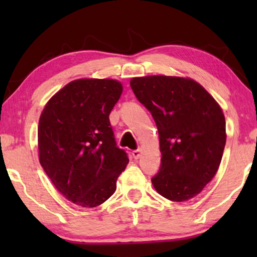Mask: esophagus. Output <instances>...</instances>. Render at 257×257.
I'll list each match as a JSON object with an SVG mask.
<instances>
[{"instance_id":"esophagus-1","label":"esophagus","mask_w":257,"mask_h":257,"mask_svg":"<svg viewBox=\"0 0 257 257\" xmlns=\"http://www.w3.org/2000/svg\"><path fill=\"white\" fill-rule=\"evenodd\" d=\"M132 156L135 159H139L140 156H142V150H135L132 151Z\"/></svg>"}]
</instances>
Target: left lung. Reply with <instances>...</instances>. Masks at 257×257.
<instances>
[{
  "instance_id": "obj_1",
  "label": "left lung",
  "mask_w": 257,
  "mask_h": 257,
  "mask_svg": "<svg viewBox=\"0 0 257 257\" xmlns=\"http://www.w3.org/2000/svg\"><path fill=\"white\" fill-rule=\"evenodd\" d=\"M159 132L161 166L156 191L172 201L194 198L219 170L226 145L222 108L201 84L188 77L144 76L130 80Z\"/></svg>"
}]
</instances>
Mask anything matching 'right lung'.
<instances>
[{"label":"right lung","instance_id":"obj_1","mask_svg":"<svg viewBox=\"0 0 257 257\" xmlns=\"http://www.w3.org/2000/svg\"><path fill=\"white\" fill-rule=\"evenodd\" d=\"M122 92L119 80L80 78L52 96L38 121V157L59 193L92 208L113 194L128 164L115 145L110 112Z\"/></svg>","mask_w":257,"mask_h":257}]
</instances>
